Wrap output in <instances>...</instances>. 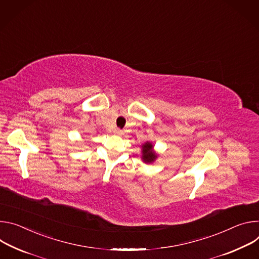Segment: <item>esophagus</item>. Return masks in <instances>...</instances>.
<instances>
[{"label": "esophagus", "instance_id": "obj_1", "mask_svg": "<svg viewBox=\"0 0 259 259\" xmlns=\"http://www.w3.org/2000/svg\"><path fill=\"white\" fill-rule=\"evenodd\" d=\"M114 134L117 135V136H121V135L123 134V132H122V130H120V128H115V130H114Z\"/></svg>", "mask_w": 259, "mask_h": 259}]
</instances>
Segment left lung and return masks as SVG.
Returning a JSON list of instances; mask_svg holds the SVG:
<instances>
[{
  "mask_svg": "<svg viewBox=\"0 0 259 259\" xmlns=\"http://www.w3.org/2000/svg\"><path fill=\"white\" fill-rule=\"evenodd\" d=\"M143 148V160H144L145 162H152L155 158H156V154L152 151V144H150V143H145L144 145L142 146Z\"/></svg>",
  "mask_w": 259,
  "mask_h": 259,
  "instance_id": "left-lung-1",
  "label": "left lung"
}]
</instances>
